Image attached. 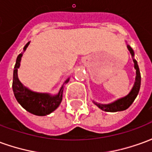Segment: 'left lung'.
Returning a JSON list of instances; mask_svg holds the SVG:
<instances>
[{
    "instance_id": "1",
    "label": "left lung",
    "mask_w": 152,
    "mask_h": 152,
    "mask_svg": "<svg viewBox=\"0 0 152 152\" xmlns=\"http://www.w3.org/2000/svg\"><path fill=\"white\" fill-rule=\"evenodd\" d=\"M127 47L128 50H129V52L132 54V56H134V50H132V48L129 45H128ZM134 67L136 69V79H135L134 87H133V89L130 91V93L127 96H125L124 98L118 99L117 101L112 102L111 104L101 105V104H97V103H95L96 105L98 106L100 109H102V111L110 112H121V111H124V110H126L127 108H129L130 107L131 104L134 102V101L136 99V97L138 94L141 86V74L140 71H139V67H138V65H137V61L135 59H134Z\"/></svg>"
}]
</instances>
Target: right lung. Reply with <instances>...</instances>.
Segmentation results:
<instances>
[{"mask_svg":"<svg viewBox=\"0 0 152 152\" xmlns=\"http://www.w3.org/2000/svg\"><path fill=\"white\" fill-rule=\"evenodd\" d=\"M28 42L24 46L23 50H26L28 46ZM22 53L18 54L16 59L15 68H14V76H13V84L12 88L14 91L15 99L18 103L28 112L36 115H46L53 112L59 106L63 99V86L60 89L58 94L55 96H50L48 94H39L32 92L22 85L18 78V68L20 65ZM67 79L65 83L68 82Z\"/></svg>","mask_w":152,"mask_h":152,"instance_id":"right-lung-1","label":"right lung"}]
</instances>
